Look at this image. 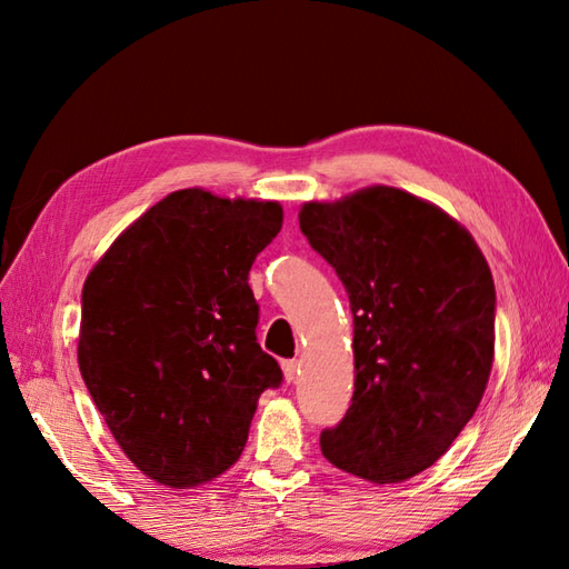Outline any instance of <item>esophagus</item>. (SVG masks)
<instances>
[{
	"mask_svg": "<svg viewBox=\"0 0 569 569\" xmlns=\"http://www.w3.org/2000/svg\"><path fill=\"white\" fill-rule=\"evenodd\" d=\"M281 367H283V377H286V381H288V383H291V381H296V379H298V373H300V365H298L296 359H286Z\"/></svg>",
	"mask_w": 569,
	"mask_h": 569,
	"instance_id": "obj_1",
	"label": "esophagus"
}]
</instances>
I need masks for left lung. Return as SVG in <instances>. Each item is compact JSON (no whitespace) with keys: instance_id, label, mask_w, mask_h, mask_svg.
<instances>
[{"instance_id":"left-lung-1","label":"left lung","mask_w":569,"mask_h":569,"mask_svg":"<svg viewBox=\"0 0 569 569\" xmlns=\"http://www.w3.org/2000/svg\"><path fill=\"white\" fill-rule=\"evenodd\" d=\"M298 222L355 316L352 406L320 432L322 455L373 485L416 477L487 389L497 291L485 253L450 214L389 186L306 202Z\"/></svg>"}]
</instances>
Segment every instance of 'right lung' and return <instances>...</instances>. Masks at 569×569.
<instances>
[{
  "mask_svg": "<svg viewBox=\"0 0 569 569\" xmlns=\"http://www.w3.org/2000/svg\"><path fill=\"white\" fill-rule=\"evenodd\" d=\"M283 210L176 190L127 227L82 286L78 365L124 455L163 487L232 467L283 371L257 342L249 288Z\"/></svg>",
  "mask_w": 569,
  "mask_h": 569,
  "instance_id": "obj_1",
  "label": "right lung"
}]
</instances>
